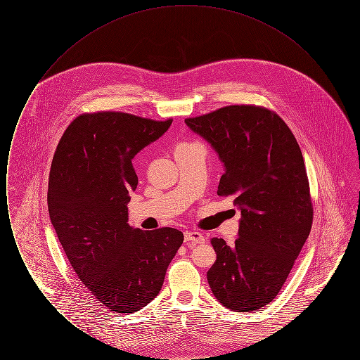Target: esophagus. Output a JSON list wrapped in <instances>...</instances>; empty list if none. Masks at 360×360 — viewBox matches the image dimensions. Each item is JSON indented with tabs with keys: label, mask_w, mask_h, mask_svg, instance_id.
<instances>
[{
	"label": "esophagus",
	"mask_w": 360,
	"mask_h": 360,
	"mask_svg": "<svg viewBox=\"0 0 360 360\" xmlns=\"http://www.w3.org/2000/svg\"><path fill=\"white\" fill-rule=\"evenodd\" d=\"M185 241H191V243L201 244V243H204V241H205V238H204L200 232L188 231V232H185Z\"/></svg>",
	"instance_id": "34e87169"
}]
</instances>
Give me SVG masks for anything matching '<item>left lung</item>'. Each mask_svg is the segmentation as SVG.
<instances>
[{"mask_svg":"<svg viewBox=\"0 0 360 360\" xmlns=\"http://www.w3.org/2000/svg\"><path fill=\"white\" fill-rule=\"evenodd\" d=\"M185 122L219 155L217 194L233 195L241 212L233 247L210 240L217 259L209 286L233 311L263 308L286 282L313 223L301 148L286 122L262 106L229 105Z\"/></svg>","mask_w":360,"mask_h":360,"instance_id":"1","label":"left lung"}]
</instances>
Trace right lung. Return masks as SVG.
I'll list each match as a JSON object with an SVG mask.
<instances>
[{
	"mask_svg": "<svg viewBox=\"0 0 360 360\" xmlns=\"http://www.w3.org/2000/svg\"><path fill=\"white\" fill-rule=\"evenodd\" d=\"M172 122L85 113L68 127L52 159L47 201L56 236L90 295L115 313H135L154 300L184 243L178 229L128 224L137 186L132 159Z\"/></svg>",
	"mask_w": 360,
	"mask_h": 360,
	"instance_id": "1",
	"label": "right lung"
}]
</instances>
